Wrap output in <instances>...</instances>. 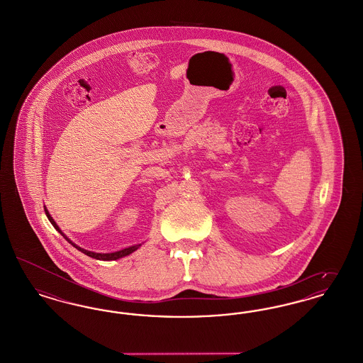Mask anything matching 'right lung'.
<instances>
[{
	"label": "right lung",
	"mask_w": 363,
	"mask_h": 363,
	"mask_svg": "<svg viewBox=\"0 0 363 363\" xmlns=\"http://www.w3.org/2000/svg\"><path fill=\"white\" fill-rule=\"evenodd\" d=\"M45 212H46V216H48V219L50 220V223L54 225V228L67 240V241L72 243L77 250H80V252H83L84 255L86 256H89V257H92V259H104V261H110V259H121V257H125V256H129L130 253H133L135 250H138V247L141 246V243H138V245H133V246H129V247H125V249H122V250H118V252H113V253H95V252H89V250H86V249H83V247H80V246H77L76 243H73V242L70 241L69 238L61 231V228L57 225V223L54 222V219H52V216H50V213H49V211L45 208Z\"/></svg>",
	"instance_id": "1"
}]
</instances>
